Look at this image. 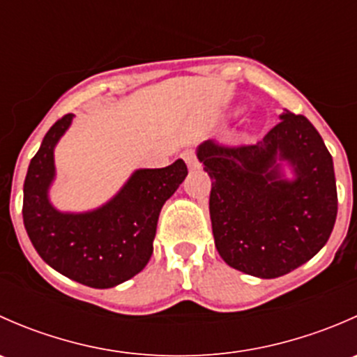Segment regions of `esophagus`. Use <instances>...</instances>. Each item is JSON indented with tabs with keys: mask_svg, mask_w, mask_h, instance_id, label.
Wrapping results in <instances>:
<instances>
[{
	"mask_svg": "<svg viewBox=\"0 0 357 357\" xmlns=\"http://www.w3.org/2000/svg\"><path fill=\"white\" fill-rule=\"evenodd\" d=\"M181 158H183V160L186 162V165H188L190 169L199 167V160H197V153H195V150H192V149L183 150Z\"/></svg>",
	"mask_w": 357,
	"mask_h": 357,
	"instance_id": "1",
	"label": "esophagus"
}]
</instances>
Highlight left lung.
I'll list each match as a JSON object with an SVG mask.
<instances>
[{
  "label": "left lung",
  "instance_id": "left-lung-1",
  "mask_svg": "<svg viewBox=\"0 0 357 357\" xmlns=\"http://www.w3.org/2000/svg\"><path fill=\"white\" fill-rule=\"evenodd\" d=\"M278 158L298 179H279ZM199 160L212 179L208 212L226 264L259 278H278L314 257L337 219L333 160L314 126L291 112L257 143L208 139Z\"/></svg>",
  "mask_w": 357,
  "mask_h": 357
}]
</instances>
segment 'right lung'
<instances>
[{"label":"right lung","mask_w":357,"mask_h":357,"mask_svg":"<svg viewBox=\"0 0 357 357\" xmlns=\"http://www.w3.org/2000/svg\"><path fill=\"white\" fill-rule=\"evenodd\" d=\"M66 114L46 132L24 183V226L38 254L67 278L110 289L138 275L153 252L158 214L188 174L179 158L162 169H139L114 200L88 214H62L48 202L55 174L53 149L70 124Z\"/></svg>","instance_id":"add662e5"}]
</instances>
